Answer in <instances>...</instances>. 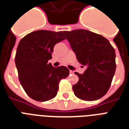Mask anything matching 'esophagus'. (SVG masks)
Here are the masks:
<instances>
[{
	"instance_id": "1",
	"label": "esophagus",
	"mask_w": 129,
	"mask_h": 129,
	"mask_svg": "<svg viewBox=\"0 0 129 129\" xmlns=\"http://www.w3.org/2000/svg\"><path fill=\"white\" fill-rule=\"evenodd\" d=\"M70 74H74V72L72 70H70Z\"/></svg>"
}]
</instances>
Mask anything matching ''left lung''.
Here are the masks:
<instances>
[{"mask_svg": "<svg viewBox=\"0 0 129 129\" xmlns=\"http://www.w3.org/2000/svg\"><path fill=\"white\" fill-rule=\"evenodd\" d=\"M79 63L86 66L73 85L74 94L81 100L92 101L107 93L116 70L115 51L107 39L84 29L64 31Z\"/></svg>", "mask_w": 129, "mask_h": 129, "instance_id": "1", "label": "left lung"}]
</instances>
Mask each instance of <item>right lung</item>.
I'll return each instance as SVG.
<instances>
[{"mask_svg":"<svg viewBox=\"0 0 129 129\" xmlns=\"http://www.w3.org/2000/svg\"><path fill=\"white\" fill-rule=\"evenodd\" d=\"M64 39L63 31L39 30L29 33L19 42L15 65L21 86L33 100L44 102L55 97L59 82L69 76L66 66L54 68L48 63L55 45Z\"/></svg>","mask_w":129,"mask_h":129,"instance_id":"obj_1","label":"right lung"}]
</instances>
